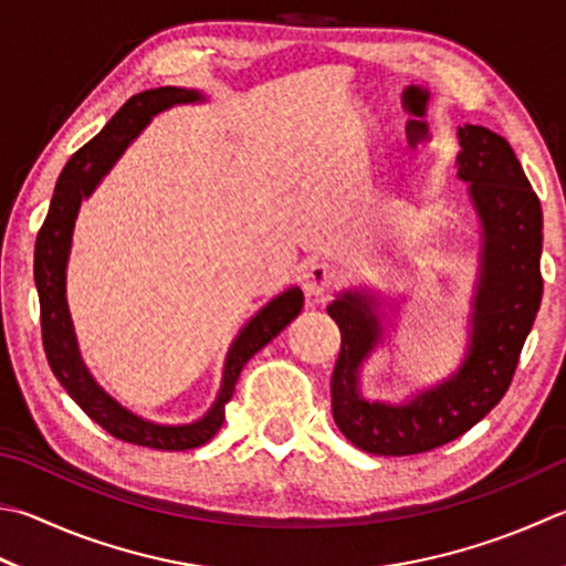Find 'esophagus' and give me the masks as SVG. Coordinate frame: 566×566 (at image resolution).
<instances>
[{
    "label": "esophagus",
    "mask_w": 566,
    "mask_h": 566,
    "mask_svg": "<svg viewBox=\"0 0 566 566\" xmlns=\"http://www.w3.org/2000/svg\"><path fill=\"white\" fill-rule=\"evenodd\" d=\"M335 281H337V273H335L333 265L315 261L305 269L303 291H305V295H311V297H323L329 291V287L335 285Z\"/></svg>",
    "instance_id": "34e87169"
}]
</instances>
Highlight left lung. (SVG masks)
I'll return each mask as SVG.
<instances>
[{
    "label": "left lung",
    "instance_id": "1",
    "mask_svg": "<svg viewBox=\"0 0 566 566\" xmlns=\"http://www.w3.org/2000/svg\"><path fill=\"white\" fill-rule=\"evenodd\" d=\"M455 135V177L465 182L481 227L468 347L458 369L397 403L367 399L359 387L361 365L387 339L384 307L391 305L361 285L327 305L343 333L333 419L347 441L375 455L423 453L473 429L505 397L542 303V207L513 147L481 125L465 123Z\"/></svg>",
    "mask_w": 566,
    "mask_h": 566
}]
</instances>
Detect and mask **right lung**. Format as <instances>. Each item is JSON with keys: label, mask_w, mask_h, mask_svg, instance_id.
<instances>
[{"label": "right lung", "mask_w": 566, "mask_h": 566, "mask_svg": "<svg viewBox=\"0 0 566 566\" xmlns=\"http://www.w3.org/2000/svg\"><path fill=\"white\" fill-rule=\"evenodd\" d=\"M207 95L195 88H153L133 95L120 111H117L108 125L93 137L88 145L73 155L56 182L51 197L49 214L44 219L36 237L34 251V281L41 305V337H44V352L53 377L69 391V397L103 426L115 439L147 446L157 451H187L214 439V433L223 423V409L233 397V387L247 361L265 347L271 339L285 329L303 311V291L297 285L287 287L265 303L247 325L239 329L223 359L221 387L217 399L207 409L205 416L189 423H157L143 419L140 413L123 407L120 401L111 397L81 357L78 337L73 329V319L66 297V271L71 259L73 229L83 199H88L103 177L111 172L113 165L120 159L137 135H140L155 115L175 108V105L205 103Z\"/></svg>", "instance_id": "right-lung-1"}]
</instances>
